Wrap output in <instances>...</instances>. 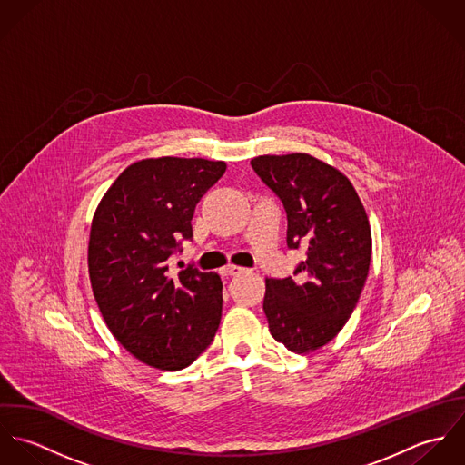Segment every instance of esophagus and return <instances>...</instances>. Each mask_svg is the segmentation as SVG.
Instances as JSON below:
<instances>
[{
    "label": "esophagus",
    "instance_id": "34e87169",
    "mask_svg": "<svg viewBox=\"0 0 465 465\" xmlns=\"http://www.w3.org/2000/svg\"><path fill=\"white\" fill-rule=\"evenodd\" d=\"M243 272H245V268H242V266L229 265L223 268V273H225V275H240V273H243Z\"/></svg>",
    "mask_w": 465,
    "mask_h": 465
}]
</instances>
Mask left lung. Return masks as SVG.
Masks as SVG:
<instances>
[{"mask_svg":"<svg viewBox=\"0 0 465 465\" xmlns=\"http://www.w3.org/2000/svg\"><path fill=\"white\" fill-rule=\"evenodd\" d=\"M251 164L284 205L288 249L306 254L295 277L266 279L268 330L292 352H310L332 340L358 304L372 252L369 218L349 179L308 153Z\"/></svg>","mask_w":465,"mask_h":465,"instance_id":"8db88e82","label":"left lung"}]
</instances>
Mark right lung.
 Returning <instances> with one entry per match:
<instances>
[{
	"mask_svg": "<svg viewBox=\"0 0 465 465\" xmlns=\"http://www.w3.org/2000/svg\"><path fill=\"white\" fill-rule=\"evenodd\" d=\"M223 161L161 157L129 166L100 202L89 236V277L116 340L161 371L192 365L222 317V281L193 265L173 273L170 258L193 238L200 199Z\"/></svg>",
	"mask_w": 465,
	"mask_h": 465,
	"instance_id": "right-lung-1",
	"label": "right lung"
}]
</instances>
